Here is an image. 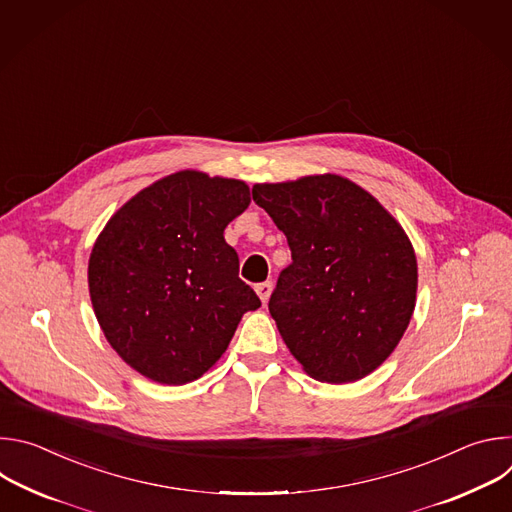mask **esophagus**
Masks as SVG:
<instances>
[{"label":"esophagus","mask_w":512,"mask_h":512,"mask_svg":"<svg viewBox=\"0 0 512 512\" xmlns=\"http://www.w3.org/2000/svg\"><path fill=\"white\" fill-rule=\"evenodd\" d=\"M271 289H273V283H271V281H263V283H257V285H255L257 296L261 298L263 304H267V300H269V296H271Z\"/></svg>","instance_id":"34e87169"}]
</instances>
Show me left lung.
<instances>
[{
  "label": "left lung",
  "mask_w": 512,
  "mask_h": 512,
  "mask_svg": "<svg viewBox=\"0 0 512 512\" xmlns=\"http://www.w3.org/2000/svg\"><path fill=\"white\" fill-rule=\"evenodd\" d=\"M253 200L294 259L269 300L289 352L322 383L371 375L403 338L417 298V259L397 218L338 174L255 184Z\"/></svg>",
  "instance_id": "1"
}]
</instances>
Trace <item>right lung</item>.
<instances>
[{
  "instance_id": "right-lung-1",
  "label": "right lung",
  "mask_w": 512,
  "mask_h": 512,
  "mask_svg": "<svg viewBox=\"0 0 512 512\" xmlns=\"http://www.w3.org/2000/svg\"><path fill=\"white\" fill-rule=\"evenodd\" d=\"M249 204L243 180L180 170L139 190L99 233L93 310L111 348L145 379L196 381L225 354L243 314L261 306L225 241Z\"/></svg>"
}]
</instances>
